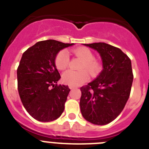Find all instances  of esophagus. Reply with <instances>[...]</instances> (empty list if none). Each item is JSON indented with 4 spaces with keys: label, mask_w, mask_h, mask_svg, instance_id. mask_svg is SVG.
I'll return each instance as SVG.
<instances>
[{
    "label": "esophagus",
    "mask_w": 149,
    "mask_h": 149,
    "mask_svg": "<svg viewBox=\"0 0 149 149\" xmlns=\"http://www.w3.org/2000/svg\"><path fill=\"white\" fill-rule=\"evenodd\" d=\"M68 87H69V89H74V88H76L75 86H69Z\"/></svg>",
    "instance_id": "1"
}]
</instances>
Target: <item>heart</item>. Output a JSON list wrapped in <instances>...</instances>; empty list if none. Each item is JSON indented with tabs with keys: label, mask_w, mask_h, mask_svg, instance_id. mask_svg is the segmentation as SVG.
Instances as JSON below:
<instances>
[{
	"label": "heart",
	"mask_w": 149,
	"mask_h": 149,
	"mask_svg": "<svg viewBox=\"0 0 149 149\" xmlns=\"http://www.w3.org/2000/svg\"><path fill=\"white\" fill-rule=\"evenodd\" d=\"M72 53L83 61L80 69L82 71L74 72L72 70L66 71L63 74L62 81L64 84L69 86H77L84 84L89 79V72L92 77H95L101 72L102 65L101 62L94 59L93 52L87 48L81 47L72 51ZM69 64V56L67 51H60L55 57V65L59 70H64ZM86 70L88 72L86 71Z\"/></svg>",
	"instance_id": "heart-1"
}]
</instances>
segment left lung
<instances>
[{"instance_id":"8db88e82","label":"left lung","mask_w":149,"mask_h":149,"mask_svg":"<svg viewBox=\"0 0 149 149\" xmlns=\"http://www.w3.org/2000/svg\"><path fill=\"white\" fill-rule=\"evenodd\" d=\"M84 45L99 53L103 70L94 81L81 88V111L88 122L104 125L121 113L128 100L134 80L131 61L122 50L107 43Z\"/></svg>"}]
</instances>
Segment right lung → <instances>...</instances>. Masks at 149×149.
Here are the masks:
<instances>
[{
	"instance_id": "1",
	"label": "right lung",
	"mask_w": 149,
	"mask_h": 149,
	"mask_svg": "<svg viewBox=\"0 0 149 149\" xmlns=\"http://www.w3.org/2000/svg\"><path fill=\"white\" fill-rule=\"evenodd\" d=\"M73 45L40 41L22 54L17 69L18 93L27 113L36 120L51 122L63 113L70 89L57 85L60 75L55 57L60 50Z\"/></svg>"
}]
</instances>
